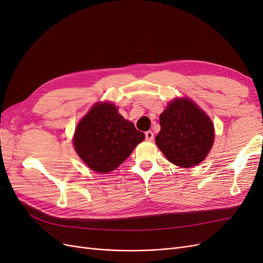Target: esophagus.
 I'll use <instances>...</instances> for the list:
<instances>
[{
    "label": "esophagus",
    "instance_id": "34e87169",
    "mask_svg": "<svg viewBox=\"0 0 263 263\" xmlns=\"http://www.w3.org/2000/svg\"><path fill=\"white\" fill-rule=\"evenodd\" d=\"M145 136H146V139H147L148 141L154 140V133L151 132V130H148V132H146V133H145Z\"/></svg>",
    "mask_w": 263,
    "mask_h": 263
}]
</instances>
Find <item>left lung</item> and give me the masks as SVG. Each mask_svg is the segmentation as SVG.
<instances>
[{"label":"left lung","instance_id":"obj_1","mask_svg":"<svg viewBox=\"0 0 263 263\" xmlns=\"http://www.w3.org/2000/svg\"><path fill=\"white\" fill-rule=\"evenodd\" d=\"M156 144L165 158L182 168L202 162L214 141L211 118L189 99L172 101L160 115Z\"/></svg>","mask_w":263,"mask_h":263}]
</instances>
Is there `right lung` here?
<instances>
[{"instance_id":"obj_1","label":"right lung","mask_w":263,"mask_h":263,"mask_svg":"<svg viewBox=\"0 0 263 263\" xmlns=\"http://www.w3.org/2000/svg\"><path fill=\"white\" fill-rule=\"evenodd\" d=\"M145 134L117 112L110 103L95 104L78 124L76 151L93 171L107 173L121 165Z\"/></svg>"}]
</instances>
